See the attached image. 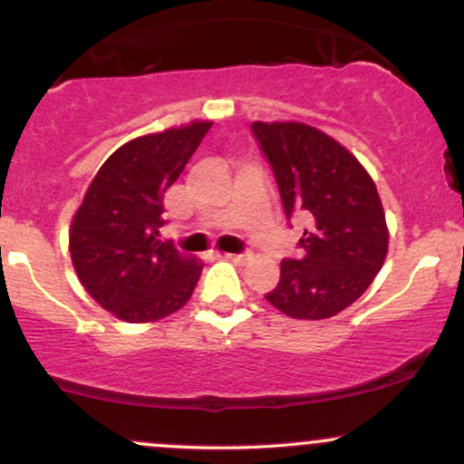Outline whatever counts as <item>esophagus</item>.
<instances>
[{"label":"esophagus","instance_id":"1","mask_svg":"<svg viewBox=\"0 0 464 464\" xmlns=\"http://www.w3.org/2000/svg\"><path fill=\"white\" fill-rule=\"evenodd\" d=\"M225 257L231 259V262H236V264H244L250 259V253H227Z\"/></svg>","mask_w":464,"mask_h":464}]
</instances>
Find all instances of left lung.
<instances>
[{"label": "left lung", "mask_w": 464, "mask_h": 464, "mask_svg": "<svg viewBox=\"0 0 464 464\" xmlns=\"http://www.w3.org/2000/svg\"><path fill=\"white\" fill-rule=\"evenodd\" d=\"M285 218L307 220L299 259L281 262L266 295L292 318L321 321L358 301L384 266L388 228L375 183L347 148L299 121H253Z\"/></svg>", "instance_id": "1"}]
</instances>
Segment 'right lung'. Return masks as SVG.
Returning <instances> with one entry per match:
<instances>
[{"label": "right lung", "instance_id": "add662e5", "mask_svg": "<svg viewBox=\"0 0 464 464\" xmlns=\"http://www.w3.org/2000/svg\"><path fill=\"white\" fill-rule=\"evenodd\" d=\"M209 129L191 121L117 148L73 216L69 253L80 284L121 321L169 316L198 284L202 264L161 239L163 194Z\"/></svg>", "mask_w": 464, "mask_h": 464}]
</instances>
